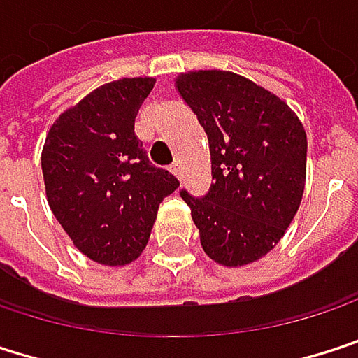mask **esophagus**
Segmentation results:
<instances>
[{"label":"esophagus","instance_id":"34e87169","mask_svg":"<svg viewBox=\"0 0 358 358\" xmlns=\"http://www.w3.org/2000/svg\"><path fill=\"white\" fill-rule=\"evenodd\" d=\"M171 173H173L175 177H179V179H181V162H179V160H175V162L171 164Z\"/></svg>","mask_w":358,"mask_h":358}]
</instances>
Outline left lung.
I'll use <instances>...</instances> for the list:
<instances>
[{"label": "left lung", "mask_w": 358, "mask_h": 358, "mask_svg": "<svg viewBox=\"0 0 358 358\" xmlns=\"http://www.w3.org/2000/svg\"><path fill=\"white\" fill-rule=\"evenodd\" d=\"M175 87L208 135L206 196L181 189L204 252L219 265L259 261L283 238L304 192L306 133L275 93L227 71L179 75Z\"/></svg>", "instance_id": "left-lung-1"}]
</instances>
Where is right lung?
I'll return each instance as SVG.
<instances>
[{
  "mask_svg": "<svg viewBox=\"0 0 358 358\" xmlns=\"http://www.w3.org/2000/svg\"><path fill=\"white\" fill-rule=\"evenodd\" d=\"M152 77L106 83L52 124L41 152L50 208L73 244L108 267L135 261L179 181L148 160L135 116Z\"/></svg>",
  "mask_w": 358,
  "mask_h": 358,
  "instance_id": "obj_1",
  "label": "right lung"
}]
</instances>
